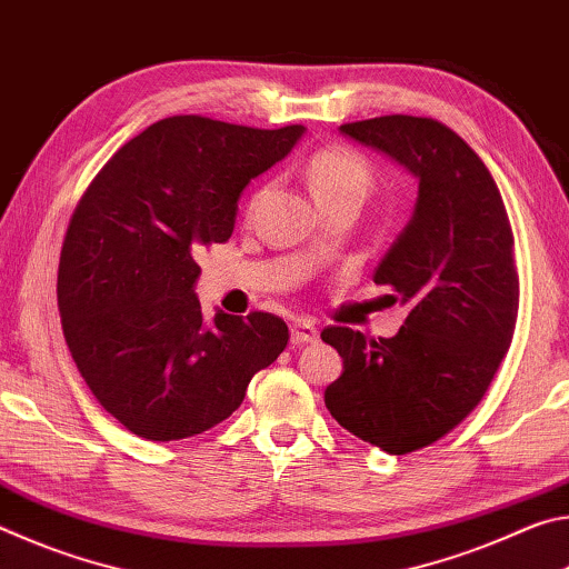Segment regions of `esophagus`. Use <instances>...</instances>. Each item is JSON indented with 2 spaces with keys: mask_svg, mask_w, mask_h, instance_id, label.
Instances as JSON below:
<instances>
[{
  "mask_svg": "<svg viewBox=\"0 0 569 569\" xmlns=\"http://www.w3.org/2000/svg\"><path fill=\"white\" fill-rule=\"evenodd\" d=\"M316 339H319V331H316V326L311 321L301 319L291 326V343L301 346V343H311Z\"/></svg>",
  "mask_w": 569,
  "mask_h": 569,
  "instance_id": "1",
  "label": "esophagus"
}]
</instances>
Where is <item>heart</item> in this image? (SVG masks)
Wrapping results in <instances>:
<instances>
[{
	"instance_id": "1",
	"label": "heart",
	"mask_w": 569,
	"mask_h": 569,
	"mask_svg": "<svg viewBox=\"0 0 569 569\" xmlns=\"http://www.w3.org/2000/svg\"><path fill=\"white\" fill-rule=\"evenodd\" d=\"M306 178L311 182L313 198L329 200L339 196L363 198L369 190L371 172L359 152L346 148H323L308 160Z\"/></svg>"
}]
</instances>
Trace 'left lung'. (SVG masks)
I'll use <instances>...</instances> for the list:
<instances>
[{"label":"left lung","mask_w":569,"mask_h":569,"mask_svg":"<svg viewBox=\"0 0 569 569\" xmlns=\"http://www.w3.org/2000/svg\"><path fill=\"white\" fill-rule=\"evenodd\" d=\"M419 180L413 216L379 263L409 316L391 339L329 326L343 359L326 389L331 417L389 455L435 445L465 421L492 383L515 336V236L495 178L447 124L413 114L341 124Z\"/></svg>","instance_id":"1"}]
</instances>
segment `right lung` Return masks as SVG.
Returning a JSON list of instances; mask_svg holds the SVG:
<instances>
[{
    "instance_id": "1",
    "label": "right lung",
    "mask_w": 569,
    "mask_h": 569,
    "mask_svg": "<svg viewBox=\"0 0 569 569\" xmlns=\"http://www.w3.org/2000/svg\"><path fill=\"white\" fill-rule=\"evenodd\" d=\"M301 134L303 124L172 114L114 152L77 203L57 273L64 341L94 399L132 435H203L286 349L288 326L273 313L218 311L206 323L192 286L198 250L226 243L250 178Z\"/></svg>"
}]
</instances>
